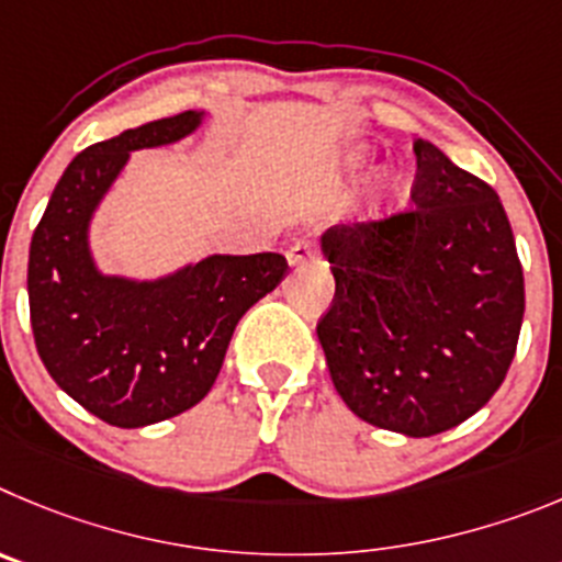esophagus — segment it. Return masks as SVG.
Listing matches in <instances>:
<instances>
[{"instance_id": "34e87169", "label": "esophagus", "mask_w": 562, "mask_h": 562, "mask_svg": "<svg viewBox=\"0 0 562 562\" xmlns=\"http://www.w3.org/2000/svg\"><path fill=\"white\" fill-rule=\"evenodd\" d=\"M318 260V249L316 244H311V240H296V244L288 249V262H291L293 269H300V266H305V262H313Z\"/></svg>"}]
</instances>
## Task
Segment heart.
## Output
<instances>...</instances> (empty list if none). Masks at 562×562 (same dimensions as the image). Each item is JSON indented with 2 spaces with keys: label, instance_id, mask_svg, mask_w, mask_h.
<instances>
[{
  "label": "heart",
  "instance_id": "obj_1",
  "mask_svg": "<svg viewBox=\"0 0 562 562\" xmlns=\"http://www.w3.org/2000/svg\"><path fill=\"white\" fill-rule=\"evenodd\" d=\"M392 187H394V184H392ZM392 187H389V190H392Z\"/></svg>",
  "mask_w": 562,
  "mask_h": 562
}]
</instances>
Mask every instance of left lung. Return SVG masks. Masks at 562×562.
Instances as JSON below:
<instances>
[{
	"label": "left lung",
	"instance_id": "8db88e82",
	"mask_svg": "<svg viewBox=\"0 0 562 562\" xmlns=\"http://www.w3.org/2000/svg\"><path fill=\"white\" fill-rule=\"evenodd\" d=\"M412 210L322 235L336 296L316 333L333 386L369 426L434 437L504 383L524 269L490 184L417 139Z\"/></svg>",
	"mask_w": 562,
	"mask_h": 562
}]
</instances>
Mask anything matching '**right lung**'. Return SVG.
Instances as JSON below:
<instances>
[{
  "label": "right lung",
  "instance_id": "add662e5",
  "mask_svg": "<svg viewBox=\"0 0 562 562\" xmlns=\"http://www.w3.org/2000/svg\"><path fill=\"white\" fill-rule=\"evenodd\" d=\"M201 123L204 111H181L86 148L30 240L35 350L53 381L109 426H154L204 401L240 316L288 271L274 251L210 255L156 280L98 269L89 226L131 150L173 145Z\"/></svg>",
  "mask_w": 562,
  "mask_h": 562
}]
</instances>
